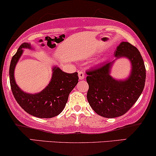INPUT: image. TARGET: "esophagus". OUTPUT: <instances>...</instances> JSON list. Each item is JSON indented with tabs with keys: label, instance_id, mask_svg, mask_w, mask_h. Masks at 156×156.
<instances>
[{
	"label": "esophagus",
	"instance_id": "34e87169",
	"mask_svg": "<svg viewBox=\"0 0 156 156\" xmlns=\"http://www.w3.org/2000/svg\"><path fill=\"white\" fill-rule=\"evenodd\" d=\"M78 76H79V79H80V80H84V73L83 72H81V71H80V72H79V73H78Z\"/></svg>",
	"mask_w": 156,
	"mask_h": 156
}]
</instances>
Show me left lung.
Returning a JSON list of instances; mask_svg holds the SVG:
<instances>
[{
	"label": "left lung",
	"instance_id": "left-lung-1",
	"mask_svg": "<svg viewBox=\"0 0 156 156\" xmlns=\"http://www.w3.org/2000/svg\"><path fill=\"white\" fill-rule=\"evenodd\" d=\"M115 58L99 68L87 72L88 103L93 111L105 118H116L131 108L143 93L146 78L145 66L140 51L128 42H122L114 52ZM127 58L131 70L126 78L117 80L111 76L116 60Z\"/></svg>",
	"mask_w": 156,
	"mask_h": 156
}]
</instances>
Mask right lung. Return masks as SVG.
<instances>
[{
	"label": "right lung",
	"mask_w": 156,
	"mask_h": 156,
	"mask_svg": "<svg viewBox=\"0 0 156 156\" xmlns=\"http://www.w3.org/2000/svg\"><path fill=\"white\" fill-rule=\"evenodd\" d=\"M24 49L35 50L30 43H24L12 57L9 79L13 95L19 105L29 114L37 118L56 116L66 106L69 93L78 83V73L68 74L55 65L52 66L51 80L43 90L37 93H26L19 87L14 77L15 68Z\"/></svg>",
	"instance_id": "add662e5"
}]
</instances>
